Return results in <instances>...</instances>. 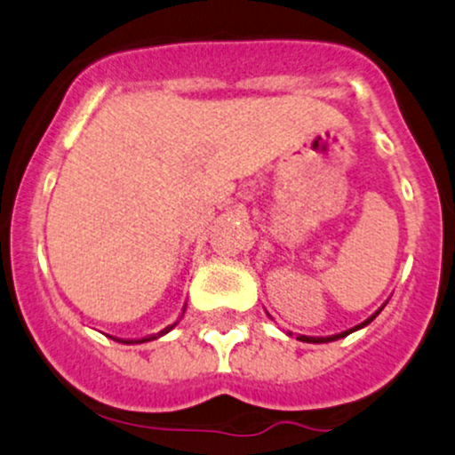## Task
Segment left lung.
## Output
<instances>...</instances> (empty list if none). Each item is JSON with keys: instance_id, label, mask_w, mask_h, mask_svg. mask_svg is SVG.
<instances>
[{"instance_id": "obj_1", "label": "left lung", "mask_w": 455, "mask_h": 455, "mask_svg": "<svg viewBox=\"0 0 455 455\" xmlns=\"http://www.w3.org/2000/svg\"><path fill=\"white\" fill-rule=\"evenodd\" d=\"M382 307H385V305H382ZM382 307L376 311V314H371L370 318L365 320V323H361V324H356V326H352V329H348V331H341V333H335V335H326V338H311V335H296V339L299 341H307V344H326V341H335V339H341V338H346V335H350V333H355V331H359V329H363V326H367L371 323V320L376 318V315L380 314L382 311ZM288 335H292V333H288Z\"/></svg>"}]
</instances>
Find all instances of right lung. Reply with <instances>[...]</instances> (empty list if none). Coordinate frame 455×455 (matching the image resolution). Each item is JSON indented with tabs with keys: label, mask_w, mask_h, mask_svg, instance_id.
Wrapping results in <instances>:
<instances>
[{
	"label": "right lung",
	"mask_w": 455,
	"mask_h": 455,
	"mask_svg": "<svg viewBox=\"0 0 455 455\" xmlns=\"http://www.w3.org/2000/svg\"><path fill=\"white\" fill-rule=\"evenodd\" d=\"M185 309H187V307H185ZM185 309H182V314H185ZM180 318H182V315H180ZM180 318H178L176 323H173V324L165 326V329L159 331V333H155V335H146V338H137V339H122V338H111V335H109V338H111V339H116V341H120V344H146V341L159 339V338H163V335H165V333H170V331L173 329V326H176L178 323H180Z\"/></svg>",
	"instance_id": "1"
}]
</instances>
